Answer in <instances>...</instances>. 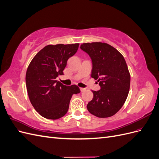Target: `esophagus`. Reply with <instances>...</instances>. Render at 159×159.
Instances as JSON below:
<instances>
[{
  "mask_svg": "<svg viewBox=\"0 0 159 159\" xmlns=\"http://www.w3.org/2000/svg\"><path fill=\"white\" fill-rule=\"evenodd\" d=\"M80 90H81V92H84V91H85V88H80Z\"/></svg>",
  "mask_w": 159,
  "mask_h": 159,
  "instance_id": "esophagus-1",
  "label": "esophagus"
}]
</instances>
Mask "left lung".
Here are the masks:
<instances>
[{"instance_id": "obj_1", "label": "left lung", "mask_w": 159, "mask_h": 159, "mask_svg": "<svg viewBox=\"0 0 159 159\" xmlns=\"http://www.w3.org/2000/svg\"><path fill=\"white\" fill-rule=\"evenodd\" d=\"M80 48L91 57V76L98 80L101 87L92 91L88 111L99 118L111 117L123 107L129 94L131 76L126 61L121 53L107 43H84Z\"/></svg>"}]
</instances>
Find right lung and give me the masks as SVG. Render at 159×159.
Instances as JSON below:
<instances>
[{
    "mask_svg": "<svg viewBox=\"0 0 159 159\" xmlns=\"http://www.w3.org/2000/svg\"><path fill=\"white\" fill-rule=\"evenodd\" d=\"M79 44L48 45L32 60L26 74L27 92L34 108L43 117L57 119L68 112L70 99L80 89L56 80L64 75L67 61L78 50Z\"/></svg>",
    "mask_w": 159,
    "mask_h": 159,
    "instance_id": "add662e5",
    "label": "right lung"
}]
</instances>
